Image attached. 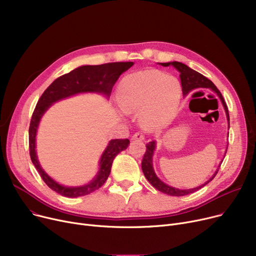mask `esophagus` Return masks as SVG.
Returning <instances> with one entry per match:
<instances>
[{"instance_id":"esophagus-1","label":"esophagus","mask_w":256,"mask_h":256,"mask_svg":"<svg viewBox=\"0 0 256 256\" xmlns=\"http://www.w3.org/2000/svg\"><path fill=\"white\" fill-rule=\"evenodd\" d=\"M132 140H144V135L141 132H137L134 134V136L132 137Z\"/></svg>"}]
</instances>
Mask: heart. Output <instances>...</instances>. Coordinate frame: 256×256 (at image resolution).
<instances>
[{"instance_id":"1","label":"heart","mask_w":256,"mask_h":256,"mask_svg":"<svg viewBox=\"0 0 256 256\" xmlns=\"http://www.w3.org/2000/svg\"><path fill=\"white\" fill-rule=\"evenodd\" d=\"M180 96L178 78L154 70L126 76L118 88L121 108L126 113L141 111V122L147 130L167 122L176 112Z\"/></svg>"}]
</instances>
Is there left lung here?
I'll list each match as a JSON object with an SVG mask.
<instances>
[{
	"label": "left lung",
	"mask_w": 256,
	"mask_h": 256,
	"mask_svg": "<svg viewBox=\"0 0 256 256\" xmlns=\"http://www.w3.org/2000/svg\"><path fill=\"white\" fill-rule=\"evenodd\" d=\"M162 66H169L172 65L174 68H176L180 72V83H182V93L184 96H186L188 93H190L193 89L196 88H210L212 91L216 92L218 94V96L220 98L222 104L225 109L226 112V116H227V121L230 122V114H228V108L227 104L222 96L221 92L219 91V89L214 86V84L210 80H208V78H206L204 76H202L201 74L197 72L196 70L190 68L189 66H186L184 63L178 62V61H173V62H168V63H160ZM156 148V142L152 141L148 144H146V152L144 154L143 160H142V171L144 173L145 178H147L152 186H154L156 190L160 191L164 194L170 195V196H184V195H189L191 193H194L196 191H198L201 188L204 186L206 184H208L210 182H212L214 180V178L216 176V174L219 171V168L217 169V171L214 173V176L204 184H201L197 188H194V189H189V190H180L176 189V188L170 186L166 184H164L162 180H160L154 173V170L152 168V156H154V152ZM226 154V152H225Z\"/></svg>",
	"instance_id": "obj_1"
}]
</instances>
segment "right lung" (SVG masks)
<instances>
[{"label": "right lung", "instance_id": "add662e5", "mask_svg": "<svg viewBox=\"0 0 256 256\" xmlns=\"http://www.w3.org/2000/svg\"><path fill=\"white\" fill-rule=\"evenodd\" d=\"M134 65V62H113L100 65H84L78 67L72 72L63 74L56 78L46 89L40 96L35 110L32 114L29 128V150L32 163L39 172L44 182L52 190L65 197L85 196L96 191L106 182L110 176L111 168L115 156L124 150L130 144L128 139L111 140L104 152L100 162V171L89 184L82 186H64L50 178L44 170L40 167L35 150V137L40 118L52 106L65 98H68L82 92L102 93L109 98L112 88L120 74L128 70Z\"/></svg>", "mask_w": 256, "mask_h": 256}]
</instances>
